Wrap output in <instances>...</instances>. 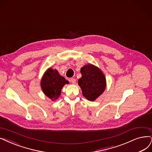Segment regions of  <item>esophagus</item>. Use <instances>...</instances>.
Segmentation results:
<instances>
[{
  "label": "esophagus",
  "mask_w": 152,
  "mask_h": 152,
  "mask_svg": "<svg viewBox=\"0 0 152 152\" xmlns=\"http://www.w3.org/2000/svg\"><path fill=\"white\" fill-rule=\"evenodd\" d=\"M70 81H71L72 84H75L76 82V80L75 79V78H71V79H70Z\"/></svg>",
  "instance_id": "esophagus-1"
}]
</instances>
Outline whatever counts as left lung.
I'll list each match as a JSON object with an SVG mask.
<instances>
[{
    "mask_svg": "<svg viewBox=\"0 0 152 152\" xmlns=\"http://www.w3.org/2000/svg\"><path fill=\"white\" fill-rule=\"evenodd\" d=\"M82 76L78 85L82 89L83 95L87 99L93 102L102 94L106 88V77L98 67L88 64L81 68Z\"/></svg>",
    "mask_w": 152,
    "mask_h": 152,
    "instance_id": "8db88e82",
    "label": "left lung"
}]
</instances>
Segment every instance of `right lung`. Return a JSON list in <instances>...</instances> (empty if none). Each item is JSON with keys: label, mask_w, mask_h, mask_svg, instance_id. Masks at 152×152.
Returning a JSON list of instances; mask_svg holds the SVG:
<instances>
[{"label": "right lung", "mask_w": 152, "mask_h": 152, "mask_svg": "<svg viewBox=\"0 0 152 152\" xmlns=\"http://www.w3.org/2000/svg\"><path fill=\"white\" fill-rule=\"evenodd\" d=\"M68 83V81L61 76L57 70L50 67L44 72L41 81V86L45 95L54 101L60 96L62 88Z\"/></svg>", "instance_id": "add662e5"}]
</instances>
